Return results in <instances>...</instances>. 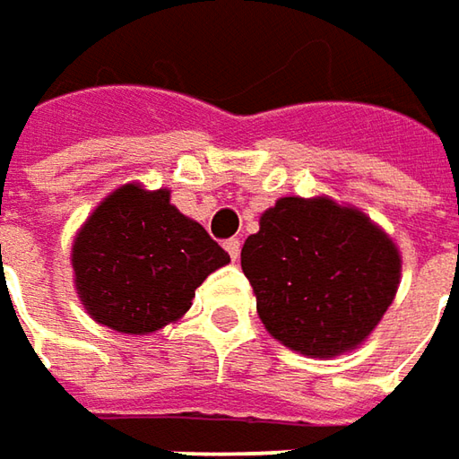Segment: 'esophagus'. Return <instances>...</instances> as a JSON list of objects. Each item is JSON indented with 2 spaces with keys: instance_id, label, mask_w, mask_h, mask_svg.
<instances>
[{
  "instance_id": "34e87169",
  "label": "esophagus",
  "mask_w": 459,
  "mask_h": 459,
  "mask_svg": "<svg viewBox=\"0 0 459 459\" xmlns=\"http://www.w3.org/2000/svg\"><path fill=\"white\" fill-rule=\"evenodd\" d=\"M223 246H226V251L230 254V259L238 261V256H241V241L238 238H229Z\"/></svg>"
}]
</instances>
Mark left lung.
<instances>
[{"mask_svg":"<svg viewBox=\"0 0 459 459\" xmlns=\"http://www.w3.org/2000/svg\"><path fill=\"white\" fill-rule=\"evenodd\" d=\"M241 266L274 338L305 356H338L384 317L402 259L386 233L353 208L281 198L246 238Z\"/></svg>","mask_w":459,"mask_h":459,"instance_id":"left-lung-1","label":"left lung"}]
</instances>
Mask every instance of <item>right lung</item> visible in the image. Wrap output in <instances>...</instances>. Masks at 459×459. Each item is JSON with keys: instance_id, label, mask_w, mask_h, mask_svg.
Segmentation results:
<instances>
[{"instance_id": "right-lung-1", "label": "right lung", "mask_w": 459, "mask_h": 459, "mask_svg": "<svg viewBox=\"0 0 459 459\" xmlns=\"http://www.w3.org/2000/svg\"><path fill=\"white\" fill-rule=\"evenodd\" d=\"M71 261L91 317L144 335L185 315L203 279L230 256L200 223L169 205L167 190L124 185L75 236Z\"/></svg>"}]
</instances>
